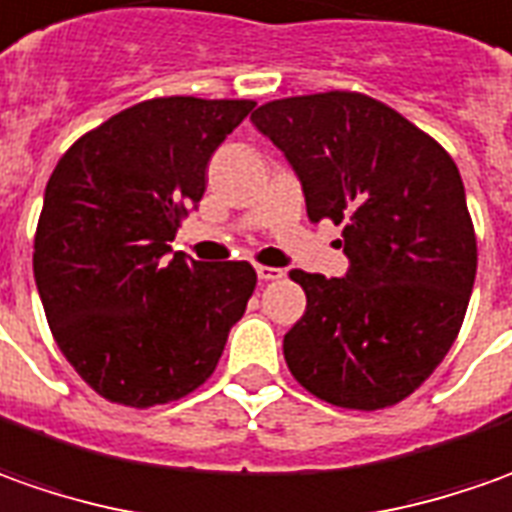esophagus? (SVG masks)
Here are the masks:
<instances>
[{"mask_svg": "<svg viewBox=\"0 0 512 512\" xmlns=\"http://www.w3.org/2000/svg\"><path fill=\"white\" fill-rule=\"evenodd\" d=\"M256 276L262 281H276L281 279L279 267H267V264H256Z\"/></svg>", "mask_w": 512, "mask_h": 512, "instance_id": "1", "label": "esophagus"}]
</instances>
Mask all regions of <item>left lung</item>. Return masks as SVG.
<instances>
[{"label": "left lung", "instance_id": "8db88e82", "mask_svg": "<svg viewBox=\"0 0 512 512\" xmlns=\"http://www.w3.org/2000/svg\"><path fill=\"white\" fill-rule=\"evenodd\" d=\"M250 120L301 180L307 216L344 225V279L293 270L307 310L284 335L298 383L377 411L420 389L454 346L476 279L465 185L451 154L360 92L296 95Z\"/></svg>", "mask_w": 512, "mask_h": 512}]
</instances>
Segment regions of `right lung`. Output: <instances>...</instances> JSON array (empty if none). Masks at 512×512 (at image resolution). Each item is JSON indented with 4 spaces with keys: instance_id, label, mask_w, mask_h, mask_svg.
I'll use <instances>...</instances> for the list:
<instances>
[{
    "instance_id": "add662e5",
    "label": "right lung",
    "mask_w": 512,
    "mask_h": 512,
    "mask_svg": "<svg viewBox=\"0 0 512 512\" xmlns=\"http://www.w3.org/2000/svg\"><path fill=\"white\" fill-rule=\"evenodd\" d=\"M253 101L129 106L78 137L44 191L33 276L58 349L109 403L180 400L214 375L256 287L248 262L171 253L216 146Z\"/></svg>"
}]
</instances>
